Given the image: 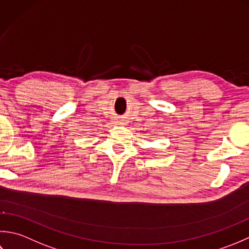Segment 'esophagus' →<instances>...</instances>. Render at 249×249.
<instances>
[{"mask_svg":"<svg viewBox=\"0 0 249 249\" xmlns=\"http://www.w3.org/2000/svg\"><path fill=\"white\" fill-rule=\"evenodd\" d=\"M120 123H121V121H120Z\"/></svg>","mask_w":249,"mask_h":249,"instance_id":"obj_1","label":"esophagus"}]
</instances>
